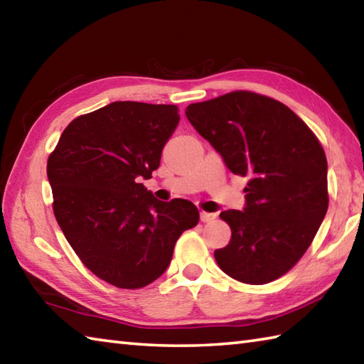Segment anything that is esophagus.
Segmentation results:
<instances>
[{"instance_id": "esophagus-1", "label": "esophagus", "mask_w": 364, "mask_h": 364, "mask_svg": "<svg viewBox=\"0 0 364 364\" xmlns=\"http://www.w3.org/2000/svg\"><path fill=\"white\" fill-rule=\"evenodd\" d=\"M215 219V214L214 213H205V211H202L200 213V220L202 222H213Z\"/></svg>"}]
</instances>
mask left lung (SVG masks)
Listing matches in <instances>:
<instances>
[{
	"label": "left lung",
	"mask_w": 364,
	"mask_h": 364,
	"mask_svg": "<svg viewBox=\"0 0 364 364\" xmlns=\"http://www.w3.org/2000/svg\"><path fill=\"white\" fill-rule=\"evenodd\" d=\"M197 133L236 175H250L242 211L220 218L230 244L214 252L237 282L264 284L304 257L328 208L327 158L319 141L288 106L237 90L186 107Z\"/></svg>",
	"instance_id": "8db88e82"
}]
</instances>
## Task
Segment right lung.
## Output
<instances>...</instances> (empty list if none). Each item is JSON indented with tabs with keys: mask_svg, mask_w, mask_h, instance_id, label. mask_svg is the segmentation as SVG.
<instances>
[{
	"mask_svg": "<svg viewBox=\"0 0 364 364\" xmlns=\"http://www.w3.org/2000/svg\"><path fill=\"white\" fill-rule=\"evenodd\" d=\"M178 123L173 105L114 102L75 119L48 158L60 230L84 266L117 288L159 278L178 237L198 223L194 203L161 202L141 183Z\"/></svg>",
	"mask_w": 364,
	"mask_h": 364,
	"instance_id": "add662e5",
	"label": "right lung"
}]
</instances>
